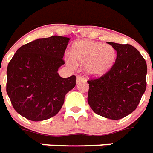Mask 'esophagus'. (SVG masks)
<instances>
[{
    "label": "esophagus",
    "instance_id": "obj_1",
    "mask_svg": "<svg viewBox=\"0 0 153 153\" xmlns=\"http://www.w3.org/2000/svg\"><path fill=\"white\" fill-rule=\"evenodd\" d=\"M83 81H85V78L83 76H77V77H76V83L79 84V83L83 82Z\"/></svg>",
    "mask_w": 153,
    "mask_h": 153
}]
</instances>
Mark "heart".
I'll list each match as a JSON object with an SVG mask.
<instances>
[{
  "instance_id": "b5f03b06",
  "label": "heart",
  "mask_w": 153,
  "mask_h": 153,
  "mask_svg": "<svg viewBox=\"0 0 153 153\" xmlns=\"http://www.w3.org/2000/svg\"><path fill=\"white\" fill-rule=\"evenodd\" d=\"M115 57V50L111 45L84 40L73 44L72 57L68 56L66 62L70 66H74L76 63L86 64L88 74L100 76L111 69Z\"/></svg>"
}]
</instances>
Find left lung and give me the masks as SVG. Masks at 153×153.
<instances>
[{"label":"left lung","mask_w":153,"mask_h":153,"mask_svg":"<svg viewBox=\"0 0 153 153\" xmlns=\"http://www.w3.org/2000/svg\"><path fill=\"white\" fill-rule=\"evenodd\" d=\"M107 43L117 51L115 62L100 77L88 80V102L99 115L118 120L138 106L146 89L147 65L140 52L131 45Z\"/></svg>","instance_id":"obj_1"}]
</instances>
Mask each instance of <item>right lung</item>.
<instances>
[{
	"label": "right lung",
	"mask_w": 153,
	"mask_h": 153,
	"mask_svg": "<svg viewBox=\"0 0 153 153\" xmlns=\"http://www.w3.org/2000/svg\"><path fill=\"white\" fill-rule=\"evenodd\" d=\"M69 38L53 35L28 42L16 51L7 68L6 91L13 107L27 119L42 121L56 115L76 76L61 77Z\"/></svg>",
	"instance_id": "add662e5"
}]
</instances>
